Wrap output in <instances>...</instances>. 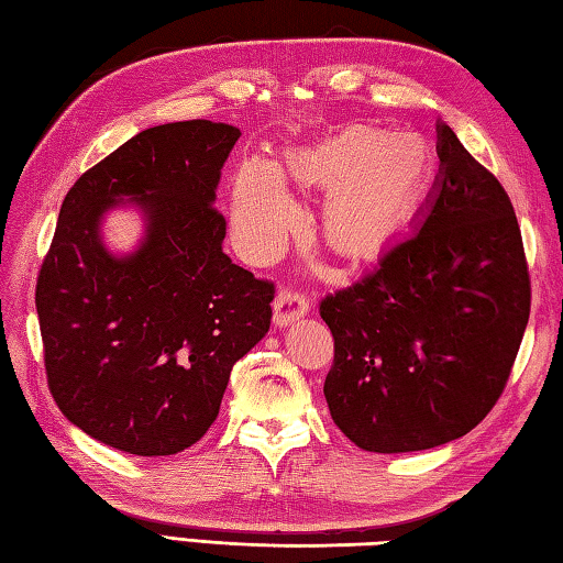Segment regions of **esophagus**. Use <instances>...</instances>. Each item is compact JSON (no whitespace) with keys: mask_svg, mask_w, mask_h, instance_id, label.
<instances>
[{"mask_svg":"<svg viewBox=\"0 0 563 563\" xmlns=\"http://www.w3.org/2000/svg\"><path fill=\"white\" fill-rule=\"evenodd\" d=\"M309 313V301L303 299V294L294 289H282L274 299V325L286 328L294 321H299Z\"/></svg>","mask_w":563,"mask_h":563,"instance_id":"1","label":"esophagus"}]
</instances>
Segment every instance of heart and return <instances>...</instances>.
<instances>
[{"label": "heart", "mask_w": 563, "mask_h": 563, "mask_svg": "<svg viewBox=\"0 0 563 563\" xmlns=\"http://www.w3.org/2000/svg\"><path fill=\"white\" fill-rule=\"evenodd\" d=\"M284 172L296 181L331 190L323 232L343 257H365L409 216L427 181V146L413 134H382L347 126L321 144L294 150ZM232 235L252 260L277 257L299 222V206L279 168L252 156L240 164L230 194Z\"/></svg>", "instance_id": "obj_1"}]
</instances>
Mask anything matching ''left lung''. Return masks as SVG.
Wrapping results in <instances>:
<instances>
[{
  "mask_svg": "<svg viewBox=\"0 0 563 563\" xmlns=\"http://www.w3.org/2000/svg\"><path fill=\"white\" fill-rule=\"evenodd\" d=\"M439 174L407 235L321 301L335 341L323 395L355 446L437 449L478 427L529 321V274L500 181L437 124Z\"/></svg>",
  "mask_w": 563,
  "mask_h": 563,
  "instance_id": "1",
  "label": "left lung"
}]
</instances>
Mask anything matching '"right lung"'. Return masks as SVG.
<instances>
[{
  "instance_id": "1",
  "label": "right lung",
  "mask_w": 563,
  "mask_h": 563,
  "mask_svg": "<svg viewBox=\"0 0 563 563\" xmlns=\"http://www.w3.org/2000/svg\"><path fill=\"white\" fill-rule=\"evenodd\" d=\"M240 130L190 120L150 126L85 172L60 206L36 284L51 395L95 441L174 455L216 421L232 365L269 331L274 286L222 252L213 208ZM134 207L130 253L101 225Z\"/></svg>"
}]
</instances>
